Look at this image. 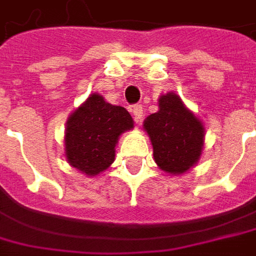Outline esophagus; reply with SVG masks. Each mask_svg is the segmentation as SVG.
I'll return each mask as SVG.
<instances>
[{
    "label": "esophagus",
    "mask_w": 256,
    "mask_h": 256,
    "mask_svg": "<svg viewBox=\"0 0 256 256\" xmlns=\"http://www.w3.org/2000/svg\"><path fill=\"white\" fill-rule=\"evenodd\" d=\"M132 112H133V116H134V119H136V122H140L141 118H142V106H141V105H134Z\"/></svg>",
    "instance_id": "obj_1"
}]
</instances>
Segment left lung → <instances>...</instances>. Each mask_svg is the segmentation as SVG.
<instances>
[{"label": "left lung", "instance_id": "1", "mask_svg": "<svg viewBox=\"0 0 256 256\" xmlns=\"http://www.w3.org/2000/svg\"><path fill=\"white\" fill-rule=\"evenodd\" d=\"M158 106V112L146 116L142 128L150 137L154 160L159 169L172 176H180L201 159L205 128L202 120L173 91L159 97Z\"/></svg>", "mask_w": 256, "mask_h": 256}]
</instances>
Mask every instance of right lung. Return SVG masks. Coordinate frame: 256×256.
Listing matches in <instances>:
<instances>
[{
	"instance_id": "right-lung-1",
	"label": "right lung",
	"mask_w": 256,
	"mask_h": 256,
	"mask_svg": "<svg viewBox=\"0 0 256 256\" xmlns=\"http://www.w3.org/2000/svg\"><path fill=\"white\" fill-rule=\"evenodd\" d=\"M133 128V118L123 106L92 92L68 118L64 137L68 164L88 178L98 176L114 164L119 137Z\"/></svg>"
}]
</instances>
